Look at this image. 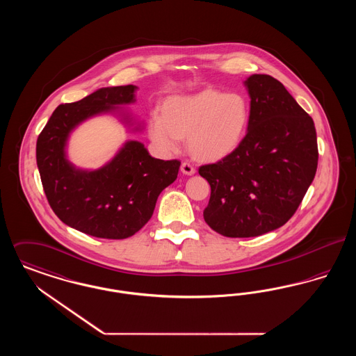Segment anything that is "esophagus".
<instances>
[{
    "mask_svg": "<svg viewBox=\"0 0 356 356\" xmlns=\"http://www.w3.org/2000/svg\"><path fill=\"white\" fill-rule=\"evenodd\" d=\"M180 170H181V172L184 173V175H193L195 172H196V170H195V167L191 164V163H188V161H184L183 164H181V167H180Z\"/></svg>",
    "mask_w": 356,
    "mask_h": 356,
    "instance_id": "obj_1",
    "label": "esophagus"
}]
</instances>
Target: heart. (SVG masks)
<instances>
[{
	"instance_id": "heart-1",
	"label": "heart",
	"mask_w": 356,
	"mask_h": 356,
	"mask_svg": "<svg viewBox=\"0 0 356 356\" xmlns=\"http://www.w3.org/2000/svg\"><path fill=\"white\" fill-rule=\"evenodd\" d=\"M251 105L238 92L224 93L205 88L173 96L163 106V116L153 113L148 134L161 152H176L188 136L191 153L204 161H218L236 151L247 135Z\"/></svg>"
}]
</instances>
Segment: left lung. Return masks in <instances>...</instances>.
Returning a JSON list of instances; mask_svg holds the SVG:
<instances>
[{"mask_svg": "<svg viewBox=\"0 0 356 356\" xmlns=\"http://www.w3.org/2000/svg\"><path fill=\"white\" fill-rule=\"evenodd\" d=\"M248 132L235 152L199 168L211 186L204 220L227 237H252L284 225L318 168L314 121L280 81L252 74Z\"/></svg>", "mask_w": 356, "mask_h": 356, "instance_id": "left-lung-1", "label": "left lung"}]
</instances>
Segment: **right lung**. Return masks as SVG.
Returning a JSON list of instances; mask_svg holds the SVG:
<instances>
[{
  "label": "right lung",
  "instance_id": "obj_1",
  "mask_svg": "<svg viewBox=\"0 0 356 356\" xmlns=\"http://www.w3.org/2000/svg\"><path fill=\"white\" fill-rule=\"evenodd\" d=\"M136 86L102 88L83 100L58 105L37 138L35 159L53 212L90 236H134L152 218L156 200L179 173L180 160L154 159L138 141H128L104 168L85 172L65 159L69 132L83 120L134 102Z\"/></svg>",
  "mask_w": 356,
  "mask_h": 356
}]
</instances>
